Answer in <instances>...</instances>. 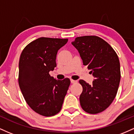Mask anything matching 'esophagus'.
Segmentation results:
<instances>
[{
    "instance_id": "obj_1",
    "label": "esophagus",
    "mask_w": 134,
    "mask_h": 134,
    "mask_svg": "<svg viewBox=\"0 0 134 134\" xmlns=\"http://www.w3.org/2000/svg\"><path fill=\"white\" fill-rule=\"evenodd\" d=\"M71 83H77V80H71Z\"/></svg>"
}]
</instances>
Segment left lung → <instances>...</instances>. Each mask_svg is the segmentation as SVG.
<instances>
[{"instance_id":"obj_1","label":"left lung","mask_w":134,"mask_h":134,"mask_svg":"<svg viewBox=\"0 0 134 134\" xmlns=\"http://www.w3.org/2000/svg\"><path fill=\"white\" fill-rule=\"evenodd\" d=\"M71 43L94 77L91 85L79 80L83 87L80 96L81 107L90 114L103 111L113 101L119 87L121 73L118 55L109 43L97 36L77 37Z\"/></svg>"}]
</instances>
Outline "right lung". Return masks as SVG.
<instances>
[{"label":"right lung","instance_id":"right-lung-1","mask_svg":"<svg viewBox=\"0 0 134 134\" xmlns=\"http://www.w3.org/2000/svg\"><path fill=\"white\" fill-rule=\"evenodd\" d=\"M68 39L41 37L22 51L19 61V85L34 111L45 116L56 115L62 108L70 80H58L49 71L56 67V55Z\"/></svg>","mask_w":134,"mask_h":134}]
</instances>
